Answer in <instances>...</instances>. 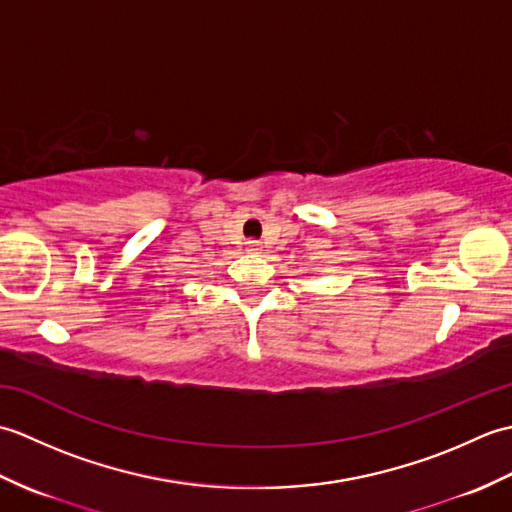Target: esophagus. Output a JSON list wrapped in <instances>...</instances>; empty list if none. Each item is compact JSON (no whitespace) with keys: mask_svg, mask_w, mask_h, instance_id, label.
Instances as JSON below:
<instances>
[{"mask_svg":"<svg viewBox=\"0 0 512 512\" xmlns=\"http://www.w3.org/2000/svg\"><path fill=\"white\" fill-rule=\"evenodd\" d=\"M246 246H248V250H259V246H262V244H259L257 239H248Z\"/></svg>","mask_w":512,"mask_h":512,"instance_id":"esophagus-1","label":"esophagus"}]
</instances>
